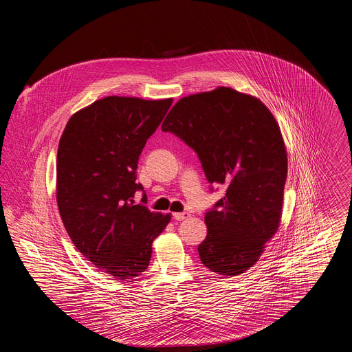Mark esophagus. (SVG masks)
I'll return each instance as SVG.
<instances>
[{
	"label": "esophagus",
	"instance_id": "esophagus-1",
	"mask_svg": "<svg viewBox=\"0 0 352 352\" xmlns=\"http://www.w3.org/2000/svg\"><path fill=\"white\" fill-rule=\"evenodd\" d=\"M173 216H174V219H175V220H178V221H182V220L188 219L190 214H189L188 212H181V213H174Z\"/></svg>",
	"mask_w": 352,
	"mask_h": 352
}]
</instances>
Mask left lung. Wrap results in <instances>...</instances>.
Here are the masks:
<instances>
[{
  "instance_id": "1",
  "label": "left lung",
  "mask_w": 352,
  "mask_h": 352,
  "mask_svg": "<svg viewBox=\"0 0 352 352\" xmlns=\"http://www.w3.org/2000/svg\"><path fill=\"white\" fill-rule=\"evenodd\" d=\"M162 129L195 150L210 184L227 185L205 216L200 262L224 277L245 273L281 220L287 150L276 118L259 98L221 86L178 100Z\"/></svg>"
}]
</instances>
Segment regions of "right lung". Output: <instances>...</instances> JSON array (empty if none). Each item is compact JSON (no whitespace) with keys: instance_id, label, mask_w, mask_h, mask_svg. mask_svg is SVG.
I'll use <instances>...</instances> for the list:
<instances>
[{"instance_id":"1","label":"right lung","mask_w":352,"mask_h":352,"mask_svg":"<svg viewBox=\"0 0 352 352\" xmlns=\"http://www.w3.org/2000/svg\"><path fill=\"white\" fill-rule=\"evenodd\" d=\"M171 104L173 98H100L69 118L60 139L57 204L65 230L91 265L117 280L147 269L152 243L171 219L133 202L143 190L139 156Z\"/></svg>"}]
</instances>
